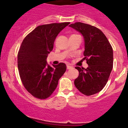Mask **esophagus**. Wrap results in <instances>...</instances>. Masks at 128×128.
<instances>
[{"label": "esophagus", "mask_w": 128, "mask_h": 128, "mask_svg": "<svg viewBox=\"0 0 128 128\" xmlns=\"http://www.w3.org/2000/svg\"><path fill=\"white\" fill-rule=\"evenodd\" d=\"M67 68L68 69V70H69V69H72V68H73V67H72V66H71L67 65Z\"/></svg>", "instance_id": "34e87169"}]
</instances>
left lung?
Returning <instances> with one entry per match:
<instances>
[{"mask_svg": "<svg viewBox=\"0 0 128 128\" xmlns=\"http://www.w3.org/2000/svg\"><path fill=\"white\" fill-rule=\"evenodd\" d=\"M81 34L84 40V60L86 68L76 67L79 76L74 85L80 92L91 96L100 92L108 81L113 66V50L108 39L97 28L76 22L69 25Z\"/></svg>", "mask_w": 128, "mask_h": 128, "instance_id": "left-lung-1", "label": "left lung"}]
</instances>
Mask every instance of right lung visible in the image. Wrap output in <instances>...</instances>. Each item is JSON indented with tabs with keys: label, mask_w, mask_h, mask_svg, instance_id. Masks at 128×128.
Masks as SVG:
<instances>
[{
	"label": "right lung",
	"mask_w": 128,
	"mask_h": 128,
	"mask_svg": "<svg viewBox=\"0 0 128 128\" xmlns=\"http://www.w3.org/2000/svg\"><path fill=\"white\" fill-rule=\"evenodd\" d=\"M69 22L38 26L24 38L17 56L20 78L33 96L46 99L55 91L66 65L61 62L51 67L46 61L58 34Z\"/></svg>",
	"instance_id": "right-lung-1"
}]
</instances>
